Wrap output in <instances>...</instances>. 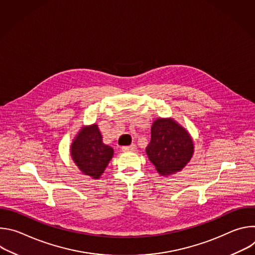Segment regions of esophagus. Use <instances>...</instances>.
<instances>
[{"instance_id": "esophagus-1", "label": "esophagus", "mask_w": 255, "mask_h": 255, "mask_svg": "<svg viewBox=\"0 0 255 255\" xmlns=\"http://www.w3.org/2000/svg\"><path fill=\"white\" fill-rule=\"evenodd\" d=\"M136 150V145L135 144H132L130 145V146H123L122 147V151L124 152H133Z\"/></svg>"}]
</instances>
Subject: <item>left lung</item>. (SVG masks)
<instances>
[{
    "label": "left lung",
    "instance_id": "left-lung-1",
    "mask_svg": "<svg viewBox=\"0 0 255 255\" xmlns=\"http://www.w3.org/2000/svg\"><path fill=\"white\" fill-rule=\"evenodd\" d=\"M146 154L161 175L183 169L194 154L189 132L171 118H158L151 126V140Z\"/></svg>",
    "mask_w": 255,
    "mask_h": 255
}]
</instances>
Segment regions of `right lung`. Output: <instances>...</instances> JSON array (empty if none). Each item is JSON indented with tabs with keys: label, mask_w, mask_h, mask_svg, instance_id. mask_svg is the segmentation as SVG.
Instances as JSON below:
<instances>
[{
	"label": "right lung",
	"mask_w": 255,
	"mask_h": 255,
	"mask_svg": "<svg viewBox=\"0 0 255 255\" xmlns=\"http://www.w3.org/2000/svg\"><path fill=\"white\" fill-rule=\"evenodd\" d=\"M70 155L79 169L95 179L100 178L114 149L103 143V137L97 124L83 127L70 146Z\"/></svg>",
	"instance_id": "obj_1"
}]
</instances>
